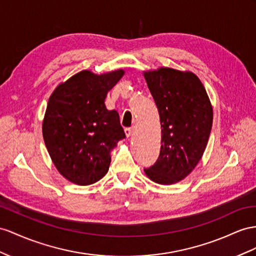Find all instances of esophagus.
I'll use <instances>...</instances> for the list:
<instances>
[{"instance_id": "esophagus-1", "label": "esophagus", "mask_w": 256, "mask_h": 256, "mask_svg": "<svg viewBox=\"0 0 256 256\" xmlns=\"http://www.w3.org/2000/svg\"><path fill=\"white\" fill-rule=\"evenodd\" d=\"M124 132H126V137H130L133 135V128H126V130H124Z\"/></svg>"}]
</instances>
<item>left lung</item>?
<instances>
[{"label": "left lung", "instance_id": "8db88e82", "mask_svg": "<svg viewBox=\"0 0 256 256\" xmlns=\"http://www.w3.org/2000/svg\"><path fill=\"white\" fill-rule=\"evenodd\" d=\"M144 76L161 122L159 158L145 173L158 184H175L192 171L204 152L212 128V104L192 72L160 68Z\"/></svg>", "mask_w": 256, "mask_h": 256}]
</instances>
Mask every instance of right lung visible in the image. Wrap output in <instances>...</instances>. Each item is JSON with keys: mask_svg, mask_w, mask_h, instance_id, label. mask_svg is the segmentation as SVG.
Returning a JSON list of instances; mask_svg holds the SVG:
<instances>
[{"mask_svg": "<svg viewBox=\"0 0 256 256\" xmlns=\"http://www.w3.org/2000/svg\"><path fill=\"white\" fill-rule=\"evenodd\" d=\"M123 70L94 74L83 70L58 85L50 95L42 126L45 146L64 178L90 185L109 170L112 150L126 138L119 114L108 110V92Z\"/></svg>", "mask_w": 256, "mask_h": 256, "instance_id": "right-lung-1", "label": "right lung"}]
</instances>
